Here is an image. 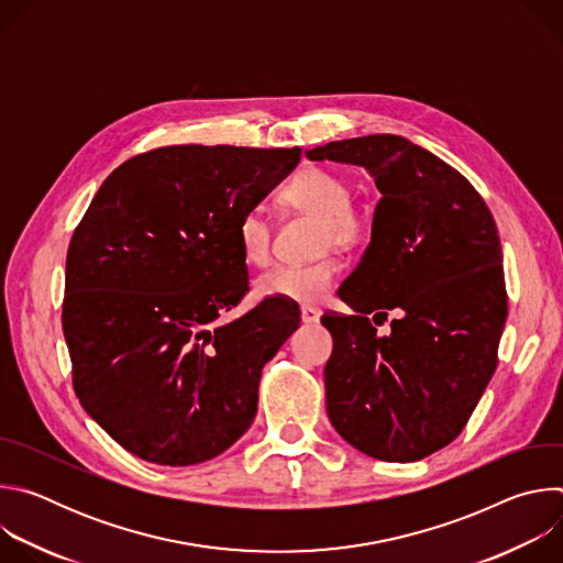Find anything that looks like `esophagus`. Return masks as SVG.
<instances>
[{
	"label": "esophagus",
	"mask_w": 563,
	"mask_h": 563,
	"mask_svg": "<svg viewBox=\"0 0 563 563\" xmlns=\"http://www.w3.org/2000/svg\"><path fill=\"white\" fill-rule=\"evenodd\" d=\"M300 318H302L305 325H313V323H318V320H320V309H316V307H300Z\"/></svg>",
	"instance_id": "34e87169"
}]
</instances>
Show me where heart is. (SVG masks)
Wrapping results in <instances>:
<instances>
[{
    "label": "heart",
    "instance_id": "b5f03b06",
    "mask_svg": "<svg viewBox=\"0 0 563 563\" xmlns=\"http://www.w3.org/2000/svg\"><path fill=\"white\" fill-rule=\"evenodd\" d=\"M280 200L323 222L320 245L345 247L365 233L367 220L352 205V187L345 176L328 167H305L280 191ZM240 254L250 265H267L272 258V220L261 209H250L235 229ZM339 276V263L323 258L309 265H278L256 280V294L300 305L325 298Z\"/></svg>",
    "mask_w": 563,
    "mask_h": 563
}]
</instances>
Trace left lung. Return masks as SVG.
I'll list each match as a JSON object with an SVG mask.
<instances>
[{"label": "left lung", "mask_w": 563, "mask_h": 563, "mask_svg": "<svg viewBox=\"0 0 563 563\" xmlns=\"http://www.w3.org/2000/svg\"><path fill=\"white\" fill-rule=\"evenodd\" d=\"M305 155L363 167L383 194L369 245L339 289L354 313L320 318L334 339L328 417L367 456L419 461L461 434L497 369L508 296L495 218L456 169L400 135ZM389 308L393 332L378 338L371 320L382 324Z\"/></svg>", "instance_id": "obj_1"}]
</instances>
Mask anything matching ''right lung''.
<instances>
[{
    "instance_id": "add662e5",
    "label": "right lung",
    "mask_w": 563,
    "mask_h": 563,
    "mask_svg": "<svg viewBox=\"0 0 563 563\" xmlns=\"http://www.w3.org/2000/svg\"><path fill=\"white\" fill-rule=\"evenodd\" d=\"M300 153L153 148L120 165L77 224L62 305L73 387L131 454L194 465L250 430L261 372L300 311L265 298L231 323L218 320L250 291L238 222Z\"/></svg>"
}]
</instances>
